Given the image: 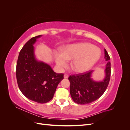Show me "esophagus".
I'll list each match as a JSON object with an SVG mask.
<instances>
[{
	"label": "esophagus",
	"mask_w": 130,
	"mask_h": 130,
	"mask_svg": "<svg viewBox=\"0 0 130 130\" xmlns=\"http://www.w3.org/2000/svg\"><path fill=\"white\" fill-rule=\"evenodd\" d=\"M68 74H64V78H68Z\"/></svg>",
	"instance_id": "esophagus-1"
}]
</instances>
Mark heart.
Masks as SVG:
<instances>
[{"label":"heart","instance_id":"1","mask_svg":"<svg viewBox=\"0 0 130 130\" xmlns=\"http://www.w3.org/2000/svg\"><path fill=\"white\" fill-rule=\"evenodd\" d=\"M101 51L90 43H78L66 46L62 53L55 52L54 57L57 65L66 68L68 61L72 60L71 67L76 73H84L91 69L101 57Z\"/></svg>","mask_w":130,"mask_h":130}]
</instances>
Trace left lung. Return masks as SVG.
Segmentation results:
<instances>
[{"label":"left lung","mask_w":130,"mask_h":130,"mask_svg":"<svg viewBox=\"0 0 130 130\" xmlns=\"http://www.w3.org/2000/svg\"><path fill=\"white\" fill-rule=\"evenodd\" d=\"M106 61L110 57L105 49ZM94 70L84 73L72 75L68 77L70 81V93L75 103L85 105L96 100L103 95L108 85L111 77V63L108 61L105 69V76L101 81L93 80L92 74Z\"/></svg>","instance_id":"obj_1"}]
</instances>
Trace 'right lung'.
<instances>
[{"label":"right lung","instance_id":"1","mask_svg":"<svg viewBox=\"0 0 130 130\" xmlns=\"http://www.w3.org/2000/svg\"><path fill=\"white\" fill-rule=\"evenodd\" d=\"M42 35L31 38L19 52L16 66L17 84L27 99L40 104L53 99L63 74L54 72L50 66L38 61L35 55L34 44Z\"/></svg>","mask_w":130,"mask_h":130}]
</instances>
